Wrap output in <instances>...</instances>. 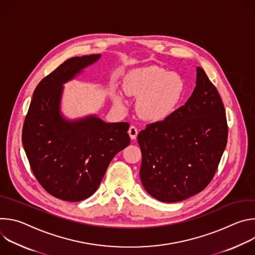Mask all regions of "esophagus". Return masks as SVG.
I'll use <instances>...</instances> for the list:
<instances>
[{
	"label": "esophagus",
	"mask_w": 255,
	"mask_h": 255,
	"mask_svg": "<svg viewBox=\"0 0 255 255\" xmlns=\"http://www.w3.org/2000/svg\"><path fill=\"white\" fill-rule=\"evenodd\" d=\"M128 133H129V136L132 140L136 139L137 135H138V129L135 127V126H130L129 130H128Z\"/></svg>",
	"instance_id": "obj_1"
}]
</instances>
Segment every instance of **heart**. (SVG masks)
<instances>
[{"label":"heart","mask_w":255,"mask_h":255,"mask_svg":"<svg viewBox=\"0 0 255 255\" xmlns=\"http://www.w3.org/2000/svg\"><path fill=\"white\" fill-rule=\"evenodd\" d=\"M184 80L158 66L140 70L126 86V93L139 99L138 111L149 121H162L176 110L185 96ZM115 103L122 107L121 97Z\"/></svg>","instance_id":"heart-1"}]
</instances>
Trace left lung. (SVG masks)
<instances>
[{
  "label": "left lung",
  "mask_w": 255,
  "mask_h": 255,
  "mask_svg": "<svg viewBox=\"0 0 255 255\" xmlns=\"http://www.w3.org/2000/svg\"><path fill=\"white\" fill-rule=\"evenodd\" d=\"M227 137L221 97L198 66L196 88L186 104L168 118L148 124L137 136L144 189L164 203L202 192L216 173Z\"/></svg>",
  "instance_id": "left-lung-1"
}]
</instances>
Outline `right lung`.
I'll return each mask as SVG.
<instances>
[{"mask_svg": "<svg viewBox=\"0 0 255 255\" xmlns=\"http://www.w3.org/2000/svg\"><path fill=\"white\" fill-rule=\"evenodd\" d=\"M100 57H71L45 77L24 121L22 143L30 167L42 188L63 201L91 197L113 157L130 143L127 122L105 123L97 116L68 121L59 112L62 84Z\"/></svg>", "mask_w": 255, "mask_h": 255, "instance_id": "right-lung-1", "label": "right lung"}]
</instances>
